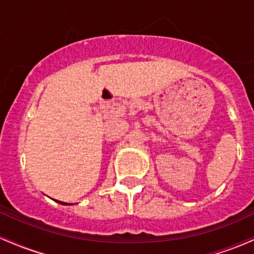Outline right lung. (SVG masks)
Listing matches in <instances>:
<instances>
[{
    "mask_svg": "<svg viewBox=\"0 0 254 254\" xmlns=\"http://www.w3.org/2000/svg\"><path fill=\"white\" fill-rule=\"evenodd\" d=\"M57 202H58V203H62V204H64L63 202H60V200H57Z\"/></svg>",
    "mask_w": 254,
    "mask_h": 254,
    "instance_id": "obj_1",
    "label": "right lung"
}]
</instances>
